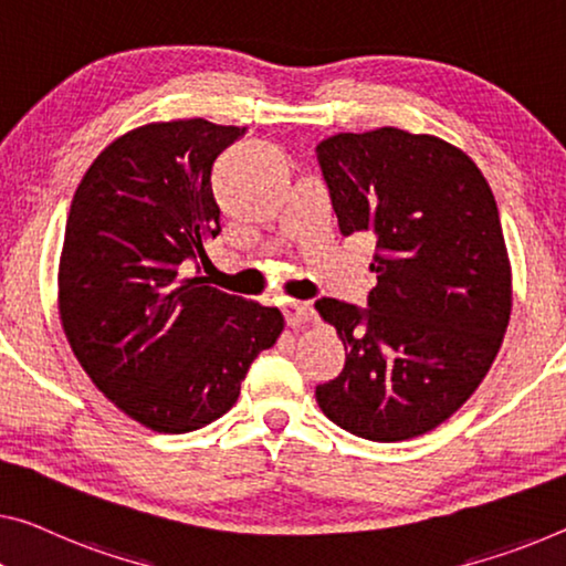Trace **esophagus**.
Wrapping results in <instances>:
<instances>
[{
	"mask_svg": "<svg viewBox=\"0 0 566 566\" xmlns=\"http://www.w3.org/2000/svg\"><path fill=\"white\" fill-rule=\"evenodd\" d=\"M283 313H285V321H289V326H293V328L308 326L313 321V308L303 301H289L283 306Z\"/></svg>",
	"mask_w": 566,
	"mask_h": 566,
	"instance_id": "esophagus-1",
	"label": "esophagus"
}]
</instances>
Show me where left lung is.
<instances>
[{"mask_svg": "<svg viewBox=\"0 0 566 566\" xmlns=\"http://www.w3.org/2000/svg\"><path fill=\"white\" fill-rule=\"evenodd\" d=\"M316 151L338 230L377 238L369 308L316 301L346 349L316 402L359 438H417L468 402L509 328L499 207L471 156L432 134L385 126L328 136Z\"/></svg>", "mask_w": 566, "mask_h": 566, "instance_id": "1", "label": "left lung"}]
</instances>
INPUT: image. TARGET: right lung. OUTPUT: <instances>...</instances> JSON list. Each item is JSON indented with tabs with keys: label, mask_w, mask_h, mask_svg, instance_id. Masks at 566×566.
I'll return each instance as SVG.
<instances>
[{
	"label": "right lung",
	"mask_w": 566,
	"mask_h": 566,
	"mask_svg": "<svg viewBox=\"0 0 566 566\" xmlns=\"http://www.w3.org/2000/svg\"><path fill=\"white\" fill-rule=\"evenodd\" d=\"M248 128L156 120L118 136L83 174L65 224L57 311L67 344L120 412L189 432L238 402L277 308L185 275L217 238L212 164Z\"/></svg>",
	"instance_id": "right-lung-1"
}]
</instances>
